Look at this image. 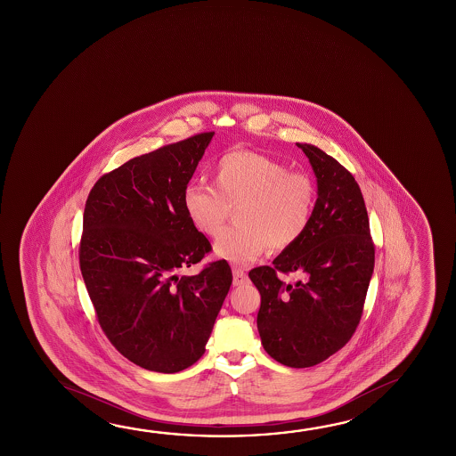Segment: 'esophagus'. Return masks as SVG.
I'll return each instance as SVG.
<instances>
[{
    "instance_id": "obj_1",
    "label": "esophagus",
    "mask_w": 456,
    "mask_h": 456,
    "mask_svg": "<svg viewBox=\"0 0 456 456\" xmlns=\"http://www.w3.org/2000/svg\"><path fill=\"white\" fill-rule=\"evenodd\" d=\"M232 273H233V286H241V284L247 283L248 276L245 270L240 269V267H233Z\"/></svg>"
}]
</instances>
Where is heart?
I'll return each mask as SVG.
<instances>
[{
	"label": "heart",
	"instance_id": "1",
	"mask_svg": "<svg viewBox=\"0 0 456 456\" xmlns=\"http://www.w3.org/2000/svg\"><path fill=\"white\" fill-rule=\"evenodd\" d=\"M215 187L187 184L183 207L195 229L217 237L235 209L233 225L219 237L215 253L225 261L248 264L267 247L283 251L305 233L314 217L316 189L302 172L256 151H231L213 167Z\"/></svg>",
	"mask_w": 456,
	"mask_h": 456
}]
</instances>
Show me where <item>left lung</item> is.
Returning <instances> with one entry per match:
<instances>
[{
	"instance_id": "1",
	"label": "left lung",
	"mask_w": 456,
	"mask_h": 456,
	"mask_svg": "<svg viewBox=\"0 0 456 456\" xmlns=\"http://www.w3.org/2000/svg\"><path fill=\"white\" fill-rule=\"evenodd\" d=\"M318 199L305 233L273 261L249 272L261 292L257 330L264 350L288 367L316 366L348 344L362 316L375 264L366 203L344 165L314 144H299ZM278 273H297L286 285Z\"/></svg>"
}]
</instances>
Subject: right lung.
Returning <instances> with one entry per match:
<instances>
[{
	"mask_svg": "<svg viewBox=\"0 0 456 456\" xmlns=\"http://www.w3.org/2000/svg\"><path fill=\"white\" fill-rule=\"evenodd\" d=\"M213 134L130 159L94 184L84 208L79 265L100 328L122 356L154 372L202 358L232 284L225 261L180 275L211 251L183 192Z\"/></svg>",
	"mask_w": 456,
	"mask_h": 456,
	"instance_id": "add662e5",
	"label": "right lung"
}]
</instances>
